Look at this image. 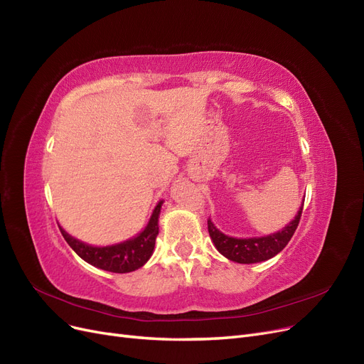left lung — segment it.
I'll list each match as a JSON object with an SVG mask.
<instances>
[{
	"mask_svg": "<svg viewBox=\"0 0 364 364\" xmlns=\"http://www.w3.org/2000/svg\"><path fill=\"white\" fill-rule=\"evenodd\" d=\"M302 210H304V203L302 207L299 208L294 220H291L286 228L277 233L260 236V238L241 240V238H233V236H228L214 226L211 218H208V232L218 252H221V255L228 257L229 260L236 263H247V264L259 263V262L272 259L289 244V241L291 240V236L297 229L300 215H302Z\"/></svg>",
	"mask_w": 364,
	"mask_h": 364,
	"instance_id": "1",
	"label": "left lung"
}]
</instances>
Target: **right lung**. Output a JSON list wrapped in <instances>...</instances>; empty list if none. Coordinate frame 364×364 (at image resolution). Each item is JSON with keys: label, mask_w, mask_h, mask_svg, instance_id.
I'll use <instances>...</instances> for the list:
<instances>
[{"label": "right lung", "mask_w": 364, "mask_h": 364, "mask_svg": "<svg viewBox=\"0 0 364 364\" xmlns=\"http://www.w3.org/2000/svg\"><path fill=\"white\" fill-rule=\"evenodd\" d=\"M164 200L156 205V208L150 217L149 225L146 229L138 233L135 238H131L124 242L108 245V247H92L82 241L73 238L64 229H60L68 245L80 256L85 262L92 266H97L100 269L114 272V274H126L132 272L138 267L144 266L147 260L151 257L156 236L159 233V214Z\"/></svg>", "instance_id": "obj_1"}]
</instances>
